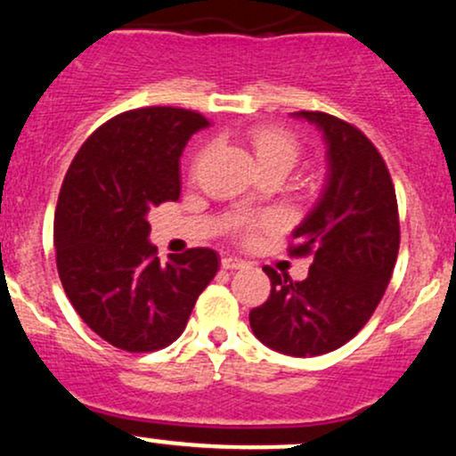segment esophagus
<instances>
[{
	"mask_svg": "<svg viewBox=\"0 0 456 456\" xmlns=\"http://www.w3.org/2000/svg\"><path fill=\"white\" fill-rule=\"evenodd\" d=\"M220 266H223L224 270H240L247 266V262H242V259L233 257V255H227V257L220 259Z\"/></svg>",
	"mask_w": 456,
	"mask_h": 456,
	"instance_id": "esophagus-1",
	"label": "esophagus"
}]
</instances>
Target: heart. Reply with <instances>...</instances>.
<instances>
[{
    "instance_id": "heart-1",
    "label": "heart",
    "mask_w": 456,
    "mask_h": 456,
    "mask_svg": "<svg viewBox=\"0 0 456 456\" xmlns=\"http://www.w3.org/2000/svg\"><path fill=\"white\" fill-rule=\"evenodd\" d=\"M248 140H251V147L255 151V158H257L259 167H281L285 171L294 167V162L301 155V142L292 136L289 132L279 127H255L248 134ZM201 159V153L194 158V167ZM274 218L262 216V218H240L238 220V232L244 233V236H251L257 227H264V224H270Z\"/></svg>"
}]
</instances>
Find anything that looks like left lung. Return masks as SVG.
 Segmentation results:
<instances>
[{
  "label": "left lung",
  "instance_id": "obj_1",
  "mask_svg": "<svg viewBox=\"0 0 456 456\" xmlns=\"http://www.w3.org/2000/svg\"><path fill=\"white\" fill-rule=\"evenodd\" d=\"M297 117L316 125L327 142V186L289 247V255L314 262L303 281L264 268L273 289L248 322L268 348L316 357L353 339L381 303L396 266L400 223L392 177L366 134L327 112Z\"/></svg>",
  "mask_w": 456,
  "mask_h": 456
}]
</instances>
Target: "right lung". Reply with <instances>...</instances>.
I'll list each match as a JSON object with an SVG mask.
<instances>
[{"instance_id":"1","label":"right lung","mask_w":456,"mask_h":456,"mask_svg":"<svg viewBox=\"0 0 456 456\" xmlns=\"http://www.w3.org/2000/svg\"><path fill=\"white\" fill-rule=\"evenodd\" d=\"M208 125L194 110H129L94 129L64 175L53 216L60 281L79 318L127 353L173 344L218 270L212 248L159 262L147 220L179 199V158Z\"/></svg>"}]
</instances>
